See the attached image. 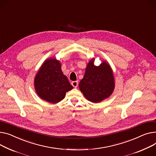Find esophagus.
<instances>
[{
  "label": "esophagus",
  "mask_w": 156,
  "mask_h": 156,
  "mask_svg": "<svg viewBox=\"0 0 156 156\" xmlns=\"http://www.w3.org/2000/svg\"><path fill=\"white\" fill-rule=\"evenodd\" d=\"M71 85L74 88H76L78 85V81H72L71 83Z\"/></svg>",
  "instance_id": "esophagus-1"
}]
</instances>
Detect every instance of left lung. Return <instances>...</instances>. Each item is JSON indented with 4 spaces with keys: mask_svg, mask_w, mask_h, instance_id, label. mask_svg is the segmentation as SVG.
Masks as SVG:
<instances>
[{
    "mask_svg": "<svg viewBox=\"0 0 156 156\" xmlns=\"http://www.w3.org/2000/svg\"><path fill=\"white\" fill-rule=\"evenodd\" d=\"M94 61L95 58H93L88 62L79 88L88 101L99 103L112 94L115 80L108 62L104 60L99 66H95Z\"/></svg>",
    "mask_w": 156,
    "mask_h": 156,
    "instance_id": "1",
    "label": "left lung"
}]
</instances>
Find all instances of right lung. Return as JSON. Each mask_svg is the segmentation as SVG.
Segmentation results:
<instances>
[{"label":"right lung","instance_id":"1","mask_svg":"<svg viewBox=\"0 0 156 156\" xmlns=\"http://www.w3.org/2000/svg\"><path fill=\"white\" fill-rule=\"evenodd\" d=\"M34 85L37 95L51 103L63 100L66 93L73 88L61 70L60 61L52 58L43 62L35 76Z\"/></svg>","mask_w":156,"mask_h":156}]
</instances>
